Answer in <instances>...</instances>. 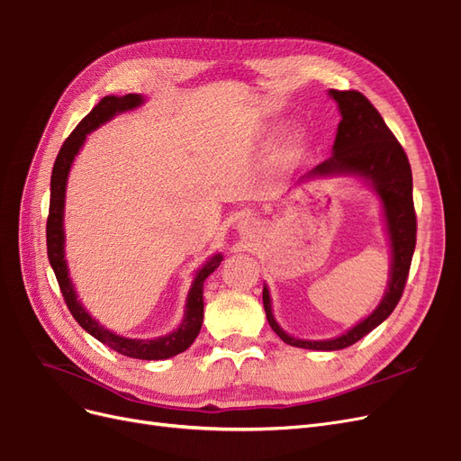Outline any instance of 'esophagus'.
I'll return each instance as SVG.
<instances>
[{
	"instance_id": "34e87169",
	"label": "esophagus",
	"mask_w": 461,
	"mask_h": 461,
	"mask_svg": "<svg viewBox=\"0 0 461 461\" xmlns=\"http://www.w3.org/2000/svg\"><path fill=\"white\" fill-rule=\"evenodd\" d=\"M257 230V224L252 220H241L240 221V231L243 233V235H249V233H252Z\"/></svg>"
}]
</instances>
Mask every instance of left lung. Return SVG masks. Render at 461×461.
<instances>
[{
	"mask_svg": "<svg viewBox=\"0 0 461 461\" xmlns=\"http://www.w3.org/2000/svg\"><path fill=\"white\" fill-rule=\"evenodd\" d=\"M330 95L337 101L340 116H343L337 128L333 157L323 160L316 168H312L306 177L350 174L360 176L374 185L383 203L384 220H387L393 262L387 285L389 289L379 306L364 321L354 325L352 330L328 340H303L287 335L274 320L270 291L268 287H264L262 301L270 328L284 343L310 350L347 348L358 343L362 337L374 331L379 323L393 314L406 287L415 249V231H418V220H415L413 211L411 168L402 145L398 143L394 133L384 124L383 116L371 105L366 95L356 90H330Z\"/></svg>",
	"mask_w": 461,
	"mask_h": 461,
	"instance_id": "8db88e82",
	"label": "left lung"
}]
</instances>
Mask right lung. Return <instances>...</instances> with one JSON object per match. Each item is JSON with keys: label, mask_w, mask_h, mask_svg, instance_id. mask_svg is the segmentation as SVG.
Wrapping results in <instances>:
<instances>
[{"label": "right lung", "mask_w": 461, "mask_h": 461, "mask_svg": "<svg viewBox=\"0 0 461 461\" xmlns=\"http://www.w3.org/2000/svg\"><path fill=\"white\" fill-rule=\"evenodd\" d=\"M141 103H143V97L138 94H128L124 97H114V95L103 97L92 109V113L86 114L80 121V124L74 128V131L65 140L61 151H59V155L55 158L53 172H51V199H50V216H48V226H46L48 258H50V264L55 272V277L59 281V287H61L63 299L70 310V314L87 333L95 337L97 340H101L103 345L111 347L113 350L121 352L124 356H130V358L167 360V358H172V356H176V354L184 352L185 348H189L193 340H195V337L199 335L201 325H203V308H204L203 284H204V279L209 277L220 266L221 255H214L197 272L195 281H193V285L187 294L185 314H184L180 328L172 331L170 335L157 337V339H126V337H121V335L109 331L107 328H103V325L87 314L86 308L80 304L77 291H74V285L68 277V268H67V260H65L63 212H65L67 177H68V170L72 167V160L78 155L87 133L94 131L101 124H105L107 121H111L114 114L136 109L141 105Z\"/></svg>", "instance_id": "1"}]
</instances>
